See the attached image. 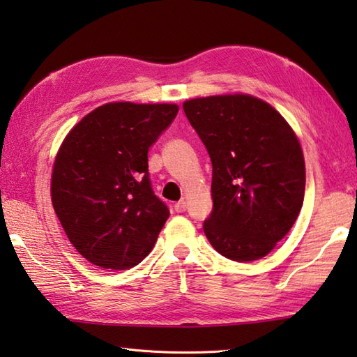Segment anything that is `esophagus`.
Instances as JSON below:
<instances>
[{
    "label": "esophagus",
    "instance_id": "1",
    "mask_svg": "<svg viewBox=\"0 0 357 357\" xmlns=\"http://www.w3.org/2000/svg\"><path fill=\"white\" fill-rule=\"evenodd\" d=\"M185 209H187V203L184 199H181V201H178V203H174V211H176V212H185Z\"/></svg>",
    "mask_w": 357,
    "mask_h": 357
}]
</instances>
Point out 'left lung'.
<instances>
[{
    "label": "left lung",
    "instance_id": "8db88e82",
    "mask_svg": "<svg viewBox=\"0 0 357 357\" xmlns=\"http://www.w3.org/2000/svg\"><path fill=\"white\" fill-rule=\"evenodd\" d=\"M212 162L207 241L237 262L267 256L300 215L306 167L296 134L267 101L226 93L183 102Z\"/></svg>",
    "mask_w": 357,
    "mask_h": 357
}]
</instances>
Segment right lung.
<instances>
[{
  "mask_svg": "<svg viewBox=\"0 0 357 357\" xmlns=\"http://www.w3.org/2000/svg\"><path fill=\"white\" fill-rule=\"evenodd\" d=\"M178 111L167 102H106L57 150L51 203L71 245L96 267L132 268L156 243L170 212L151 190L148 148Z\"/></svg>",
  "mask_w": 357,
  "mask_h": 357,
  "instance_id": "obj_1",
  "label": "right lung"
}]
</instances>
